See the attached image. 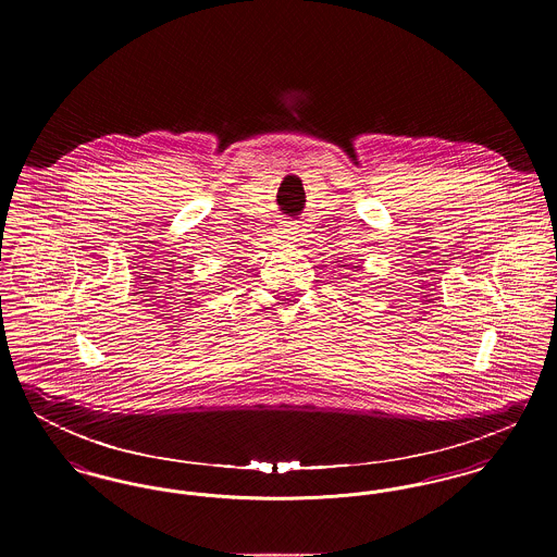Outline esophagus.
I'll use <instances>...</instances> for the list:
<instances>
[{
	"mask_svg": "<svg viewBox=\"0 0 557 557\" xmlns=\"http://www.w3.org/2000/svg\"><path fill=\"white\" fill-rule=\"evenodd\" d=\"M280 230H282V234H284V238L296 239V234H298V232H296V230H298V227H296V225H294V223H284V225H282V227H280Z\"/></svg>",
	"mask_w": 557,
	"mask_h": 557,
	"instance_id": "34e87169",
	"label": "esophagus"
}]
</instances>
